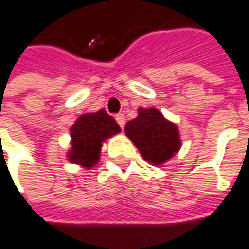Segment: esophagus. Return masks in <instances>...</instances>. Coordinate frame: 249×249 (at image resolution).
I'll return each instance as SVG.
<instances>
[{
    "label": "esophagus",
    "mask_w": 249,
    "mask_h": 249,
    "mask_svg": "<svg viewBox=\"0 0 249 249\" xmlns=\"http://www.w3.org/2000/svg\"><path fill=\"white\" fill-rule=\"evenodd\" d=\"M116 121H117V124L121 126V129L125 126V116L124 114H121V113H119V114H116Z\"/></svg>",
    "instance_id": "obj_1"
}]
</instances>
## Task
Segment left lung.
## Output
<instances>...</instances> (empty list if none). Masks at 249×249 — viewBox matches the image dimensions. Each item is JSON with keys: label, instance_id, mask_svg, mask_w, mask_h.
I'll return each mask as SVG.
<instances>
[{"label": "left lung", "instance_id": "left-lung-1", "mask_svg": "<svg viewBox=\"0 0 249 249\" xmlns=\"http://www.w3.org/2000/svg\"><path fill=\"white\" fill-rule=\"evenodd\" d=\"M125 133L135 142L142 156L159 166L168 160L180 147L177 125L167 121L154 107L139 109V116L125 125Z\"/></svg>", "mask_w": 249, "mask_h": 249}]
</instances>
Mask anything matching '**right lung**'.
Instances as JSON below:
<instances>
[{
  "instance_id": "right-lung-1",
  "label": "right lung",
  "mask_w": 249,
  "mask_h": 249,
  "mask_svg": "<svg viewBox=\"0 0 249 249\" xmlns=\"http://www.w3.org/2000/svg\"><path fill=\"white\" fill-rule=\"evenodd\" d=\"M119 132V124L105 109L83 114L71 126L72 142L69 159L86 168L91 167L100 159L101 142Z\"/></svg>"
}]
</instances>
